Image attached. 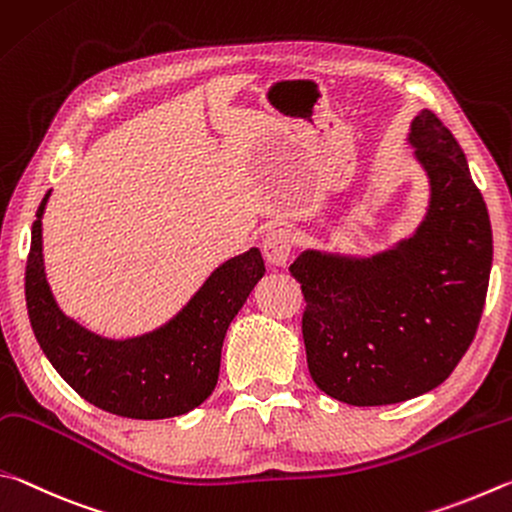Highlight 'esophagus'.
I'll use <instances>...</instances> for the list:
<instances>
[{"instance_id": "1", "label": "esophagus", "mask_w": 512, "mask_h": 512, "mask_svg": "<svg viewBox=\"0 0 512 512\" xmlns=\"http://www.w3.org/2000/svg\"><path fill=\"white\" fill-rule=\"evenodd\" d=\"M292 233L288 229H272L263 238V256L274 267H285L292 256Z\"/></svg>"}]
</instances>
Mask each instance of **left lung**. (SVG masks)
I'll return each mask as SVG.
<instances>
[{"label": "left lung", "instance_id": "left-lung-1", "mask_svg": "<svg viewBox=\"0 0 512 512\" xmlns=\"http://www.w3.org/2000/svg\"><path fill=\"white\" fill-rule=\"evenodd\" d=\"M409 143L432 186L414 236L371 258L308 249L290 265L306 297L310 375L346 405H393L445 382L486 303L492 229L463 150L429 110Z\"/></svg>", "mask_w": 512, "mask_h": 512}]
</instances>
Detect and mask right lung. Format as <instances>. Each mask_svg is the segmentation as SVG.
I'll list each match as a JSON object with an SVG mask.
<instances>
[{
    "label": "right lung",
    "instance_id": "right-lung-1",
    "mask_svg": "<svg viewBox=\"0 0 512 512\" xmlns=\"http://www.w3.org/2000/svg\"><path fill=\"white\" fill-rule=\"evenodd\" d=\"M35 213L26 258V308L42 353L80 398L114 416L161 420L182 416L211 396L227 328L263 279L261 251L251 247L215 270L186 308L155 333L105 339L65 317L53 301L42 263V213Z\"/></svg>",
    "mask_w": 512,
    "mask_h": 512
}]
</instances>
